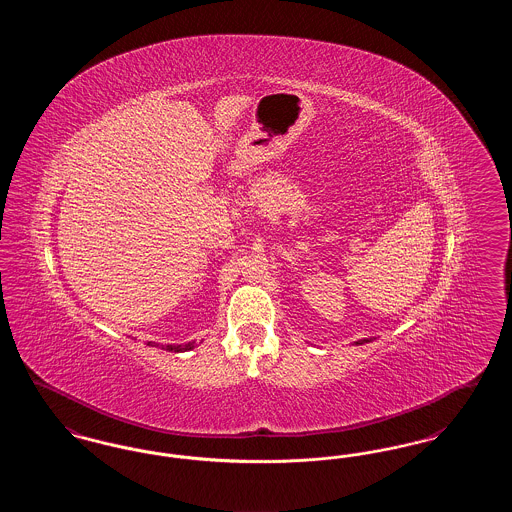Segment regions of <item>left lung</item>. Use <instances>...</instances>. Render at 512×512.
I'll return each instance as SVG.
<instances>
[{"mask_svg":"<svg viewBox=\"0 0 512 512\" xmlns=\"http://www.w3.org/2000/svg\"><path fill=\"white\" fill-rule=\"evenodd\" d=\"M368 338H366V340H359V341H355V343H357V345H363V343H368Z\"/></svg>","mask_w":512,"mask_h":512,"instance_id":"1","label":"left lung"}]
</instances>
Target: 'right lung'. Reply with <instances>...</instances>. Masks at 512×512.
I'll list each match as a JSON object with an SVG mask.
<instances>
[{"label":"right lung","instance_id":"add662e5","mask_svg":"<svg viewBox=\"0 0 512 512\" xmlns=\"http://www.w3.org/2000/svg\"><path fill=\"white\" fill-rule=\"evenodd\" d=\"M147 345H153V343L149 341ZM194 347L195 341H192V343H186V345H167L165 349H167V351H174V353H182V351H190V349H194Z\"/></svg>","mask_w":512,"mask_h":512}]
</instances>
